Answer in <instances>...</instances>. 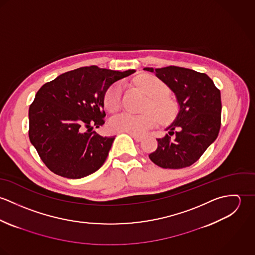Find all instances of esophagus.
Returning <instances> with one entry per match:
<instances>
[{
  "label": "esophagus",
  "instance_id": "obj_1",
  "mask_svg": "<svg viewBox=\"0 0 255 255\" xmlns=\"http://www.w3.org/2000/svg\"><path fill=\"white\" fill-rule=\"evenodd\" d=\"M131 135V137L136 141V142H140V141H142V139H143V137L142 136H138V135H133V134H130Z\"/></svg>",
  "mask_w": 255,
  "mask_h": 255
}]
</instances>
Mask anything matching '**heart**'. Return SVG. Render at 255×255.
<instances>
[{
  "mask_svg": "<svg viewBox=\"0 0 255 255\" xmlns=\"http://www.w3.org/2000/svg\"><path fill=\"white\" fill-rule=\"evenodd\" d=\"M137 84L151 98L148 110L144 115L123 113L115 116L110 121V128L117 132H126L133 135H143L147 130L156 127L160 122L163 125L173 123L180 112L179 104L168 94L167 85L158 77L146 74L137 79ZM104 105L109 112H116L122 105V87L116 84L110 87L104 96Z\"/></svg>",
  "mask_w": 255,
  "mask_h": 255,
  "instance_id": "b5f03b06",
  "label": "heart"
}]
</instances>
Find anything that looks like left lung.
Here are the masks:
<instances>
[{"label": "left lung", "instance_id": "obj_1", "mask_svg": "<svg viewBox=\"0 0 255 255\" xmlns=\"http://www.w3.org/2000/svg\"><path fill=\"white\" fill-rule=\"evenodd\" d=\"M154 73L176 95L180 106L177 119L166 129L176 133L158 138L157 149L150 160L164 169H182L195 163L217 138L221 127V93L205 73L170 66L144 68ZM179 128L176 133L173 130Z\"/></svg>", "mask_w": 255, "mask_h": 255}]
</instances>
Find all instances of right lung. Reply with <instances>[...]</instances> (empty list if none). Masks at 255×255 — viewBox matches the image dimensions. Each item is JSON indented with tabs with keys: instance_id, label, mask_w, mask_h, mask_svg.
<instances>
[{
	"instance_id": "obj_1",
	"label": "right lung",
	"mask_w": 255,
	"mask_h": 255,
	"mask_svg": "<svg viewBox=\"0 0 255 255\" xmlns=\"http://www.w3.org/2000/svg\"><path fill=\"white\" fill-rule=\"evenodd\" d=\"M126 72L83 67L45 83L29 107L30 142L50 171L64 178L81 179L99 170L115 136L93 131L104 125V96Z\"/></svg>"
}]
</instances>
